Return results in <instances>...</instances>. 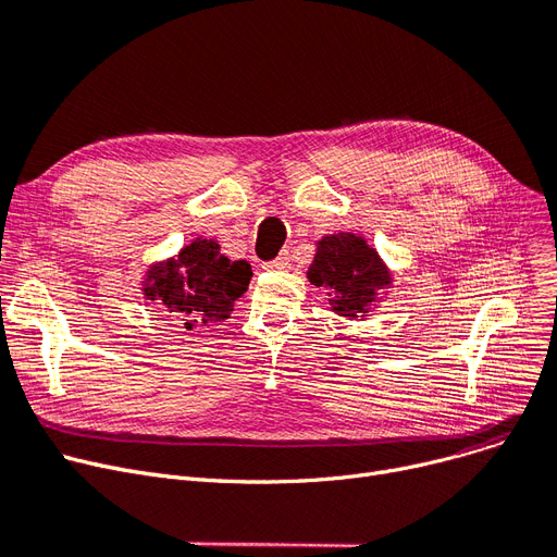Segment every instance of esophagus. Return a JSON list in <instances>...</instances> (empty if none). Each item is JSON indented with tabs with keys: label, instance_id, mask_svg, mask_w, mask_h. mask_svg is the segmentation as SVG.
Here are the masks:
<instances>
[{
	"label": "esophagus",
	"instance_id": "esophagus-1",
	"mask_svg": "<svg viewBox=\"0 0 557 557\" xmlns=\"http://www.w3.org/2000/svg\"><path fill=\"white\" fill-rule=\"evenodd\" d=\"M288 265H292V257H288V252L284 250L277 259H273V261L265 263V269H269V271H286Z\"/></svg>",
	"mask_w": 557,
	"mask_h": 557
}]
</instances>
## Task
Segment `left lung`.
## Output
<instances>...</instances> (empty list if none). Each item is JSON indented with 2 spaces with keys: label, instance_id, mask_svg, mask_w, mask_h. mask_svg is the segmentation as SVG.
Returning <instances> with one entry per match:
<instances>
[{
  "label": "left lung",
  "instance_id": "left-lung-1",
  "mask_svg": "<svg viewBox=\"0 0 557 557\" xmlns=\"http://www.w3.org/2000/svg\"><path fill=\"white\" fill-rule=\"evenodd\" d=\"M311 284L330 288V305L346 319L369 317L384 286L392 284L380 255L352 232L323 236L317 244V257L309 265Z\"/></svg>",
  "mask_w": 557,
  "mask_h": 557
}]
</instances>
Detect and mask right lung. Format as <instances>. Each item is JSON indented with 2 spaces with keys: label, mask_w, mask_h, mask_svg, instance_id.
Returning <instances> with one entry per match:
<instances>
[{
  "label": "right lung",
  "mask_w": 557,
  "mask_h": 557,
  "mask_svg": "<svg viewBox=\"0 0 557 557\" xmlns=\"http://www.w3.org/2000/svg\"><path fill=\"white\" fill-rule=\"evenodd\" d=\"M250 277L246 259L230 261L215 240L193 238L175 259L152 265L143 294L159 300L186 330H200L230 319L234 300L248 292Z\"/></svg>",
  "instance_id": "right-lung-1"
}]
</instances>
